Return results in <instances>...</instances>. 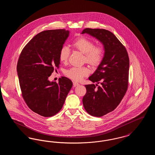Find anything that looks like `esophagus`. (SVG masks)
<instances>
[{"instance_id": "1", "label": "esophagus", "mask_w": 155, "mask_h": 155, "mask_svg": "<svg viewBox=\"0 0 155 155\" xmlns=\"http://www.w3.org/2000/svg\"><path fill=\"white\" fill-rule=\"evenodd\" d=\"M80 85V84H79V83H78V82H75V81H74V82H73V85H74V87L78 86V85Z\"/></svg>"}]
</instances>
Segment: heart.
<instances>
[{
    "instance_id": "obj_1",
    "label": "heart",
    "mask_w": 155,
    "mask_h": 155,
    "mask_svg": "<svg viewBox=\"0 0 155 155\" xmlns=\"http://www.w3.org/2000/svg\"><path fill=\"white\" fill-rule=\"evenodd\" d=\"M73 45L81 53L84 54L85 60L89 64L96 66L103 60L104 50L101 46H95L92 40L85 37L76 39ZM70 48L66 45L63 46L59 52V60L65 63L69 57ZM89 69L87 67H72L65 71L67 77L74 81H80L89 73Z\"/></svg>"
}]
</instances>
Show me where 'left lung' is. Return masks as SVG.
I'll list each match as a JSON object with an SVG mask.
<instances>
[{
	"mask_svg": "<svg viewBox=\"0 0 155 155\" xmlns=\"http://www.w3.org/2000/svg\"><path fill=\"white\" fill-rule=\"evenodd\" d=\"M85 33L102 43L104 55L95 73L89 77L96 85H85L87 92L82 103L90 115L102 117L114 110L125 95L128 85L129 57L124 45L110 31L85 28L82 34Z\"/></svg>",
	"mask_w": 155,
	"mask_h": 155,
	"instance_id": "8db88e82",
	"label": "left lung"
}]
</instances>
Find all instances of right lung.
I'll return each mask as SVG.
<instances>
[{"label":"right lung","instance_id":"add662e5","mask_svg":"<svg viewBox=\"0 0 155 155\" xmlns=\"http://www.w3.org/2000/svg\"><path fill=\"white\" fill-rule=\"evenodd\" d=\"M69 33L59 29L38 34L23 48L17 62L22 97L31 110L44 117L53 116L61 109L73 86L65 77L58 83L49 80L54 67H59V52Z\"/></svg>","mask_w":155,"mask_h":155}]
</instances>
